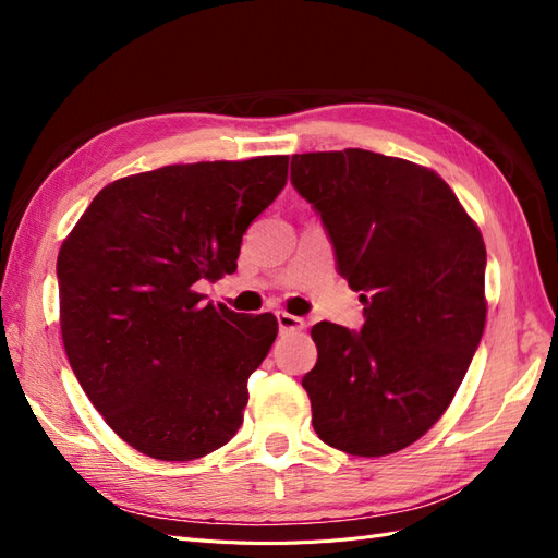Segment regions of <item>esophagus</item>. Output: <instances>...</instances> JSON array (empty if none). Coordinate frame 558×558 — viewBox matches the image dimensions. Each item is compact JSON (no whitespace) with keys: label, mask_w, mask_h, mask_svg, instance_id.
Instances as JSON below:
<instances>
[{"label":"esophagus","mask_w":558,"mask_h":558,"mask_svg":"<svg viewBox=\"0 0 558 558\" xmlns=\"http://www.w3.org/2000/svg\"><path fill=\"white\" fill-rule=\"evenodd\" d=\"M277 320H279V330L281 332H295V330H302V328L307 326L305 318L293 316L289 312H277Z\"/></svg>","instance_id":"34e87169"}]
</instances>
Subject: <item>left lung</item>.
<instances>
[{
    "label": "left lung",
    "mask_w": 558,
    "mask_h": 558,
    "mask_svg": "<svg viewBox=\"0 0 558 558\" xmlns=\"http://www.w3.org/2000/svg\"><path fill=\"white\" fill-rule=\"evenodd\" d=\"M291 183L320 216L363 328L320 320L302 377L326 445L386 456L445 414L480 347L486 248L459 197L428 167L363 148L302 154Z\"/></svg>",
    "instance_id": "1"
}]
</instances>
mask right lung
I'll return each mask as SVG.
<instances>
[{"label":"right lung","mask_w":558,"mask_h":558,"mask_svg":"<svg viewBox=\"0 0 558 558\" xmlns=\"http://www.w3.org/2000/svg\"><path fill=\"white\" fill-rule=\"evenodd\" d=\"M289 156L167 165L95 195L58 256L60 330L111 430L158 461L230 442L246 381L277 337L197 289L238 269L242 234L286 185Z\"/></svg>","instance_id":"add662e5"}]
</instances>
